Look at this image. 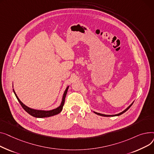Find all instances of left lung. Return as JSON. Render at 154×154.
<instances>
[{"label": "left lung", "mask_w": 154, "mask_h": 154, "mask_svg": "<svg viewBox=\"0 0 154 154\" xmlns=\"http://www.w3.org/2000/svg\"><path fill=\"white\" fill-rule=\"evenodd\" d=\"M133 103H134V102L131 104V105H129V106H128L127 108H126V109H125V110H124L122 112H120V113H119V114H115V115H106V114H101V113H98V112H94H94L95 113V114H97V115H99V116H104V117H113V116H120V115H121V114H122L123 113H124L125 112H126L127 111L129 108L131 107V106L133 104Z\"/></svg>", "instance_id": "8db88e82"}]
</instances>
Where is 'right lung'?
Wrapping results in <instances>:
<instances>
[{"label": "right lung", "instance_id": "right-lung-1", "mask_svg": "<svg viewBox=\"0 0 154 154\" xmlns=\"http://www.w3.org/2000/svg\"><path fill=\"white\" fill-rule=\"evenodd\" d=\"M69 86L66 88L65 91L63 93V97H62V101L61 103V104L60 105V106H58V107H57L56 109H54L52 110H50V111H43V110H37V109H32V108L25 106L20 100L19 99V98L18 97V96H17L14 89H13L14 93L17 99V100L19 101V103L20 104V105L22 106V107H23V109L26 112H28L30 115L35 117H38V118H43V117H50V116H53L57 115L58 114H59L63 109V105H64L65 103V97L67 94V91L68 89Z\"/></svg>", "mask_w": 154, "mask_h": 154}]
</instances>
